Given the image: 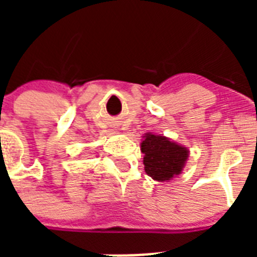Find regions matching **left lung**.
I'll use <instances>...</instances> for the list:
<instances>
[{
  "label": "left lung",
  "mask_w": 257,
  "mask_h": 257,
  "mask_svg": "<svg viewBox=\"0 0 257 257\" xmlns=\"http://www.w3.org/2000/svg\"><path fill=\"white\" fill-rule=\"evenodd\" d=\"M142 152L145 172L157 181L170 180L180 174L188 158L187 148L154 134H145Z\"/></svg>",
  "instance_id": "left-lung-1"
}]
</instances>
